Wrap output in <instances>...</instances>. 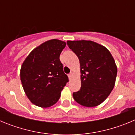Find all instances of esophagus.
<instances>
[{
  "label": "esophagus",
  "mask_w": 135,
  "mask_h": 135,
  "mask_svg": "<svg viewBox=\"0 0 135 135\" xmlns=\"http://www.w3.org/2000/svg\"><path fill=\"white\" fill-rule=\"evenodd\" d=\"M72 75H73V74H72V73H70V74H68V77H69V79H71V78H72Z\"/></svg>",
  "instance_id": "esophagus-1"
}]
</instances>
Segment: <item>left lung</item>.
<instances>
[{"label": "left lung", "mask_w": 135, "mask_h": 135, "mask_svg": "<svg viewBox=\"0 0 135 135\" xmlns=\"http://www.w3.org/2000/svg\"><path fill=\"white\" fill-rule=\"evenodd\" d=\"M78 57L81 88L73 93L75 101L84 107H95L107 99L115 85L117 66L108 49L90 40H68Z\"/></svg>", "instance_id": "obj_1"}]
</instances>
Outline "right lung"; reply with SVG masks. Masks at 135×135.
<instances>
[{
	"label": "right lung",
	"mask_w": 135,
	"mask_h": 135,
	"mask_svg": "<svg viewBox=\"0 0 135 135\" xmlns=\"http://www.w3.org/2000/svg\"><path fill=\"white\" fill-rule=\"evenodd\" d=\"M65 42L52 39L37 46L21 65L20 78L26 96L33 104L49 108L57 103L68 77L59 56Z\"/></svg>",
	"instance_id": "right-lung-1"
}]
</instances>
